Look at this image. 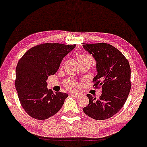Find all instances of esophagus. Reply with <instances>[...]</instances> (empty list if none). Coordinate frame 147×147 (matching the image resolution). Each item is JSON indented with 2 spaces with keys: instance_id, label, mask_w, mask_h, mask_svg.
<instances>
[{
  "instance_id": "1",
  "label": "esophagus",
  "mask_w": 147,
  "mask_h": 147,
  "mask_svg": "<svg viewBox=\"0 0 147 147\" xmlns=\"http://www.w3.org/2000/svg\"><path fill=\"white\" fill-rule=\"evenodd\" d=\"M71 96H73L75 97V98H78L79 96H80V94H78V93H71Z\"/></svg>"
}]
</instances>
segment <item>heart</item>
I'll list each match as a JSON object with an SVG mask.
<instances>
[{
    "label": "heart",
    "instance_id": "1",
    "mask_svg": "<svg viewBox=\"0 0 147 147\" xmlns=\"http://www.w3.org/2000/svg\"><path fill=\"white\" fill-rule=\"evenodd\" d=\"M77 59L80 63L86 61H89L92 62L93 60L92 57L91 55L84 54V53H78L77 55ZM65 86L67 88L71 90H76L79 88V84L76 81L73 80H66L65 82Z\"/></svg>",
    "mask_w": 147,
    "mask_h": 147
}]
</instances>
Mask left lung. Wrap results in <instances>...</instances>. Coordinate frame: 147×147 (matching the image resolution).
<instances>
[{"label": "left lung", "instance_id": "8db88e82", "mask_svg": "<svg viewBox=\"0 0 147 147\" xmlns=\"http://www.w3.org/2000/svg\"><path fill=\"white\" fill-rule=\"evenodd\" d=\"M96 61L98 74L93 79L95 88H102L98 100L90 94L89 104L83 109L88 116L97 120L109 119L123 107L131 89L130 66L120 51L109 44L83 45Z\"/></svg>", "mask_w": 147, "mask_h": 147}]
</instances>
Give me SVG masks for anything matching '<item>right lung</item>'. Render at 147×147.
<instances>
[{
	"label": "right lung",
	"instance_id": "add662e5",
	"mask_svg": "<svg viewBox=\"0 0 147 147\" xmlns=\"http://www.w3.org/2000/svg\"><path fill=\"white\" fill-rule=\"evenodd\" d=\"M76 45L44 43L23 55L16 67L15 88L25 111L34 119H47L61 109L68 94L47 88L48 76L56 73L63 58Z\"/></svg>",
	"mask_w": 147,
	"mask_h": 147
}]
</instances>
